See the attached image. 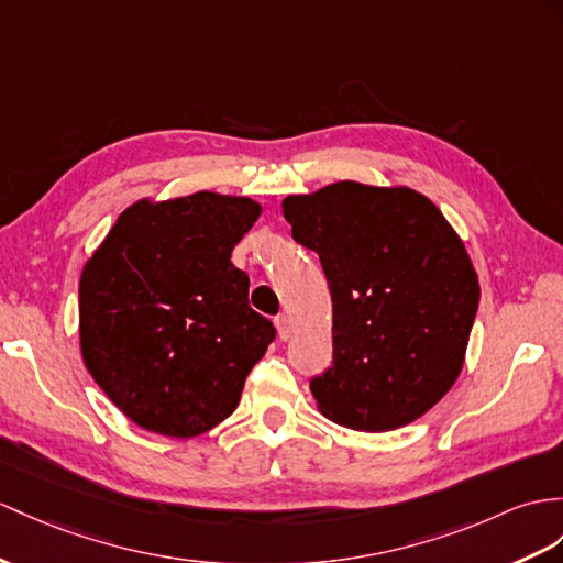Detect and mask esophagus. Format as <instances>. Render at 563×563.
<instances>
[{
    "label": "esophagus",
    "mask_w": 563,
    "mask_h": 563,
    "mask_svg": "<svg viewBox=\"0 0 563 563\" xmlns=\"http://www.w3.org/2000/svg\"><path fill=\"white\" fill-rule=\"evenodd\" d=\"M274 324H277V329H279V339L282 341H286L291 336V320L286 318V314H279L277 320H274Z\"/></svg>",
    "instance_id": "1"
}]
</instances>
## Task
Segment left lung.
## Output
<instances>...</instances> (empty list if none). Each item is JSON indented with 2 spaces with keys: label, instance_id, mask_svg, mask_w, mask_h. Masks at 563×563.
<instances>
[{
  "label": "left lung",
  "instance_id": "8db88e82",
  "mask_svg": "<svg viewBox=\"0 0 563 563\" xmlns=\"http://www.w3.org/2000/svg\"><path fill=\"white\" fill-rule=\"evenodd\" d=\"M282 208L332 294V365L310 379L322 413L363 432L428 413L461 373L479 303L456 231L410 188L341 181Z\"/></svg>",
  "mask_w": 563,
  "mask_h": 563
}]
</instances>
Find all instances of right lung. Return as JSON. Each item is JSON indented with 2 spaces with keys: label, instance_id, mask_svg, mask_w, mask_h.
<instances>
[{
  "label": "right lung",
  "instance_id": "right-lung-1",
  "mask_svg": "<svg viewBox=\"0 0 563 563\" xmlns=\"http://www.w3.org/2000/svg\"><path fill=\"white\" fill-rule=\"evenodd\" d=\"M260 217L249 198L200 190L123 210L80 274V351L114 406L167 437L234 413L277 336L249 303L231 251Z\"/></svg>",
  "mask_w": 563,
  "mask_h": 563
}]
</instances>
